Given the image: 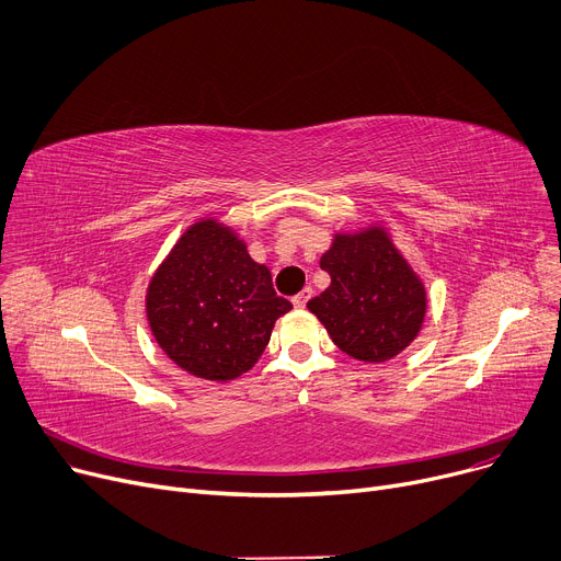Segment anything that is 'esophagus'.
<instances>
[{
	"label": "esophagus",
	"instance_id": "34e87169",
	"mask_svg": "<svg viewBox=\"0 0 561 561\" xmlns=\"http://www.w3.org/2000/svg\"><path fill=\"white\" fill-rule=\"evenodd\" d=\"M311 293H313V290L307 286L305 290H300V293H298V296H293V305H296L298 309H305V307H307V302H309V298H311Z\"/></svg>",
	"mask_w": 561,
	"mask_h": 561
}]
</instances>
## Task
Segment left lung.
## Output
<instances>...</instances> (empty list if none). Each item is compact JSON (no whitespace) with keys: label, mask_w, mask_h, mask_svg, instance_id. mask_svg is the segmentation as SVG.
Listing matches in <instances>:
<instances>
[{"label":"left lung","mask_w":561,"mask_h":561,"mask_svg":"<svg viewBox=\"0 0 561 561\" xmlns=\"http://www.w3.org/2000/svg\"><path fill=\"white\" fill-rule=\"evenodd\" d=\"M320 268L332 284L307 307L345 355L381 364L419 336L425 288L385 229L336 233Z\"/></svg>","instance_id":"1"}]
</instances>
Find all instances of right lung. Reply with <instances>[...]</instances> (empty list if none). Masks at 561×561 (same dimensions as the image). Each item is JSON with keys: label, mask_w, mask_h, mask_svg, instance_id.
<instances>
[{"label": "right lung", "mask_w": 561, "mask_h": 561, "mask_svg": "<svg viewBox=\"0 0 561 561\" xmlns=\"http://www.w3.org/2000/svg\"><path fill=\"white\" fill-rule=\"evenodd\" d=\"M293 305L271 271L216 220L195 222L147 288V320L165 355L195 377L227 381L248 373Z\"/></svg>", "instance_id": "right-lung-1"}]
</instances>
